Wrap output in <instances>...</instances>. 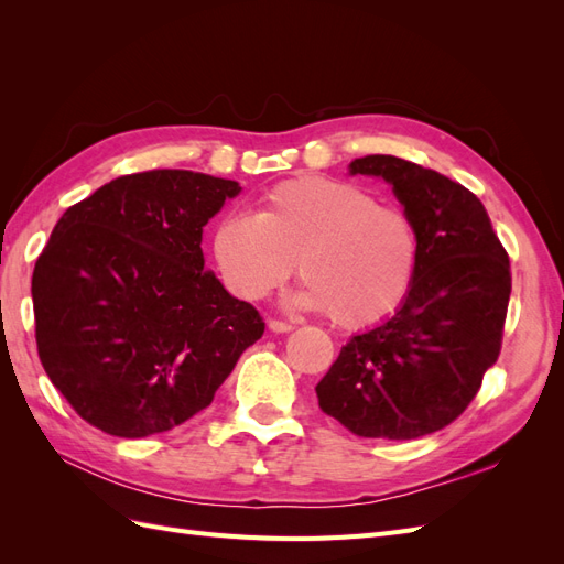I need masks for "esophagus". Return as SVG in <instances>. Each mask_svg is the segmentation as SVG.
<instances>
[{"label": "esophagus", "mask_w": 564, "mask_h": 564, "mask_svg": "<svg viewBox=\"0 0 564 564\" xmlns=\"http://www.w3.org/2000/svg\"><path fill=\"white\" fill-rule=\"evenodd\" d=\"M268 329L275 332V334H286V332L294 329V324L292 322H284V319H270L268 322Z\"/></svg>", "instance_id": "obj_1"}]
</instances>
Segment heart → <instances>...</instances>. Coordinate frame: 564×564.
Here are the masks:
<instances>
[{"label":"heart","instance_id":"b5f03b06","mask_svg":"<svg viewBox=\"0 0 564 564\" xmlns=\"http://www.w3.org/2000/svg\"><path fill=\"white\" fill-rule=\"evenodd\" d=\"M419 232L395 204L336 178H294L268 191L253 214L232 212L214 228V259L235 296L265 299L294 275V303L367 329L406 301L419 272Z\"/></svg>","mask_w":564,"mask_h":564}]
</instances>
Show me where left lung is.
Segmentation results:
<instances>
[{
  "label": "left lung",
  "instance_id": "obj_1",
  "mask_svg": "<svg viewBox=\"0 0 564 564\" xmlns=\"http://www.w3.org/2000/svg\"><path fill=\"white\" fill-rule=\"evenodd\" d=\"M350 174L392 185L419 232V272L395 315L352 336L315 392L355 435L414 440L464 414L499 360L508 253L482 202L433 169L367 155Z\"/></svg>",
  "mask_w": 564,
  "mask_h": 564
}]
</instances>
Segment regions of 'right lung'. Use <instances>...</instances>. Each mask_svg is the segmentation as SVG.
<instances>
[{
	"label": "right lung",
	"mask_w": 564,
	"mask_h": 564,
	"mask_svg": "<svg viewBox=\"0 0 564 564\" xmlns=\"http://www.w3.org/2000/svg\"><path fill=\"white\" fill-rule=\"evenodd\" d=\"M240 191L155 169L110 181L61 216L32 272L37 352L94 429H176L263 336L259 311L204 268L202 228Z\"/></svg>",
	"instance_id": "right-lung-1"
}]
</instances>
